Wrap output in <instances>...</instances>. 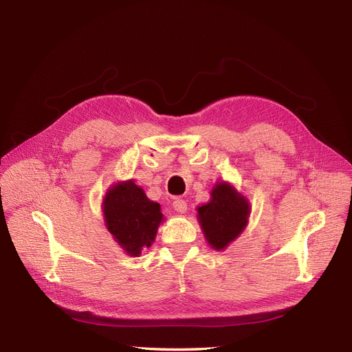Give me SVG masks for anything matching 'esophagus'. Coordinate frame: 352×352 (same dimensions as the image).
Returning <instances> with one entry per match:
<instances>
[{"mask_svg": "<svg viewBox=\"0 0 352 352\" xmlns=\"http://www.w3.org/2000/svg\"><path fill=\"white\" fill-rule=\"evenodd\" d=\"M173 208H175L177 212H180V214H182V212H186V210H188L186 201L182 199V198H176V199L173 201Z\"/></svg>", "mask_w": 352, "mask_h": 352, "instance_id": "34e87169", "label": "esophagus"}]
</instances>
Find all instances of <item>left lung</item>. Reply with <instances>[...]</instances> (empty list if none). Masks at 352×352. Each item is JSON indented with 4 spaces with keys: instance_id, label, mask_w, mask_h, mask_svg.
I'll return each mask as SVG.
<instances>
[{
    "instance_id": "obj_1",
    "label": "left lung",
    "mask_w": 352,
    "mask_h": 352,
    "mask_svg": "<svg viewBox=\"0 0 352 352\" xmlns=\"http://www.w3.org/2000/svg\"><path fill=\"white\" fill-rule=\"evenodd\" d=\"M250 206L228 184H217L211 190V201L198 207L202 232L212 248L223 250L239 236L248 221Z\"/></svg>"
}]
</instances>
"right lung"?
Listing matches in <instances>:
<instances>
[{"label": "right lung", "instance_id": "obj_1", "mask_svg": "<svg viewBox=\"0 0 352 352\" xmlns=\"http://www.w3.org/2000/svg\"><path fill=\"white\" fill-rule=\"evenodd\" d=\"M104 220L117 243L133 257L151 247L163 214L132 180L113 186L104 199Z\"/></svg>", "mask_w": 352, "mask_h": 352}]
</instances>
